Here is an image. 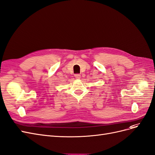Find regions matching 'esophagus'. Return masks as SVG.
I'll return each instance as SVG.
<instances>
[{"label":"esophagus","instance_id":"obj_1","mask_svg":"<svg viewBox=\"0 0 155 155\" xmlns=\"http://www.w3.org/2000/svg\"><path fill=\"white\" fill-rule=\"evenodd\" d=\"M75 78H76V79H80L81 78V75L79 74H75Z\"/></svg>","mask_w":155,"mask_h":155}]
</instances>
